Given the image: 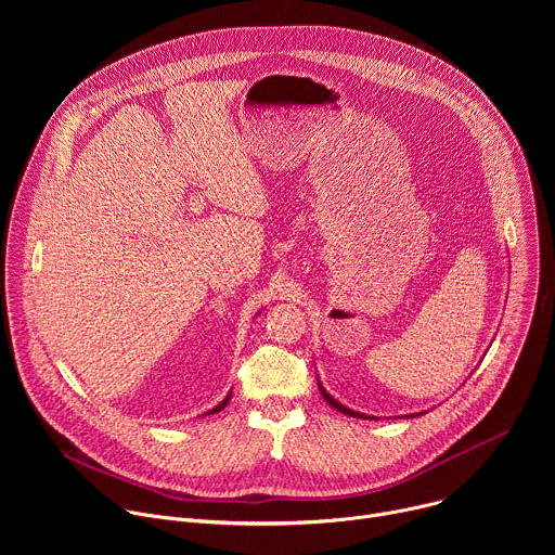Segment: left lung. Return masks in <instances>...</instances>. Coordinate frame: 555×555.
<instances>
[{
  "instance_id": "1",
  "label": "left lung",
  "mask_w": 555,
  "mask_h": 555,
  "mask_svg": "<svg viewBox=\"0 0 555 555\" xmlns=\"http://www.w3.org/2000/svg\"><path fill=\"white\" fill-rule=\"evenodd\" d=\"M319 388H321V392H323V398H325V400H327V402H330V404H332L336 411H340V413H345V415H351V417H364L362 413H356V411H351V409L343 406L340 402H336V400L332 398V395H330V392H327V390H325L321 384H319Z\"/></svg>"
}]
</instances>
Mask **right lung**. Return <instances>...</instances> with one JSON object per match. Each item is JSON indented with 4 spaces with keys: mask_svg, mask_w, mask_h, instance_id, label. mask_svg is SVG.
<instances>
[{
    "mask_svg": "<svg viewBox=\"0 0 555 555\" xmlns=\"http://www.w3.org/2000/svg\"><path fill=\"white\" fill-rule=\"evenodd\" d=\"M228 402H230V395H228V398H225V400H223V402H221V404H217V406H215V409H212V411H208V413H210V415H212V413H219V411H221V409H223V406H225V404H228Z\"/></svg>",
    "mask_w": 555,
    "mask_h": 555,
    "instance_id": "add662e5",
    "label": "right lung"
}]
</instances>
